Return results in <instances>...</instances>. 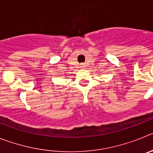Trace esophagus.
Returning a JSON list of instances; mask_svg holds the SVG:
<instances>
[{"mask_svg":"<svg viewBox=\"0 0 153 153\" xmlns=\"http://www.w3.org/2000/svg\"><path fill=\"white\" fill-rule=\"evenodd\" d=\"M84 65H83V64H81L80 65V68H82V69H83V68H84Z\"/></svg>","mask_w":153,"mask_h":153,"instance_id":"34e87169","label":"esophagus"}]
</instances>
